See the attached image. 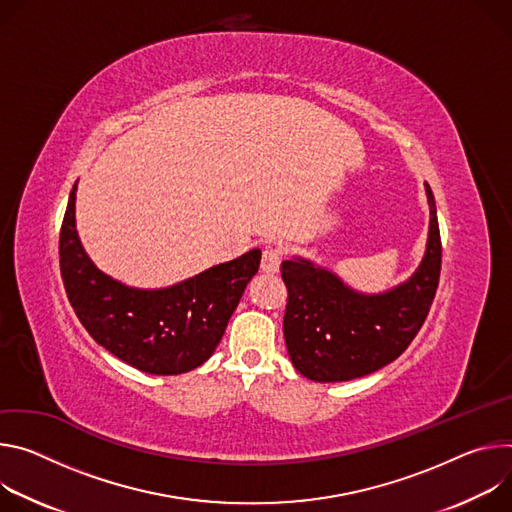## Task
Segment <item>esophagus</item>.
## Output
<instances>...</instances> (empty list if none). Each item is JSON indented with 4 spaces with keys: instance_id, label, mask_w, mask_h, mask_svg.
I'll list each match as a JSON object with an SVG mask.
<instances>
[{
    "instance_id": "esophagus-1",
    "label": "esophagus",
    "mask_w": 512,
    "mask_h": 512,
    "mask_svg": "<svg viewBox=\"0 0 512 512\" xmlns=\"http://www.w3.org/2000/svg\"><path fill=\"white\" fill-rule=\"evenodd\" d=\"M280 262H282V252H280V248H276V246L264 248L262 260H260V268H262L264 272H270V274L278 272Z\"/></svg>"
}]
</instances>
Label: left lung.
<instances>
[{
	"mask_svg": "<svg viewBox=\"0 0 512 512\" xmlns=\"http://www.w3.org/2000/svg\"><path fill=\"white\" fill-rule=\"evenodd\" d=\"M429 238L417 272L382 295H362L309 260L280 264L289 301L285 342L293 366L315 382H344L399 358L423 327L441 272V238L431 187Z\"/></svg>",
	"mask_w": 512,
	"mask_h": 512,
	"instance_id": "obj_1",
	"label": "left lung"
}]
</instances>
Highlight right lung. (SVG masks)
Listing matches in <instances>:
<instances>
[{"label":"right lung","mask_w":512,"mask_h":512,"mask_svg":"<svg viewBox=\"0 0 512 512\" xmlns=\"http://www.w3.org/2000/svg\"><path fill=\"white\" fill-rule=\"evenodd\" d=\"M75 191L61 225L59 256L65 291L99 346L122 362L160 376L195 370L215 352L260 250L211 266L168 289H130L95 268L75 230Z\"/></svg>","instance_id":"1"}]
</instances>
